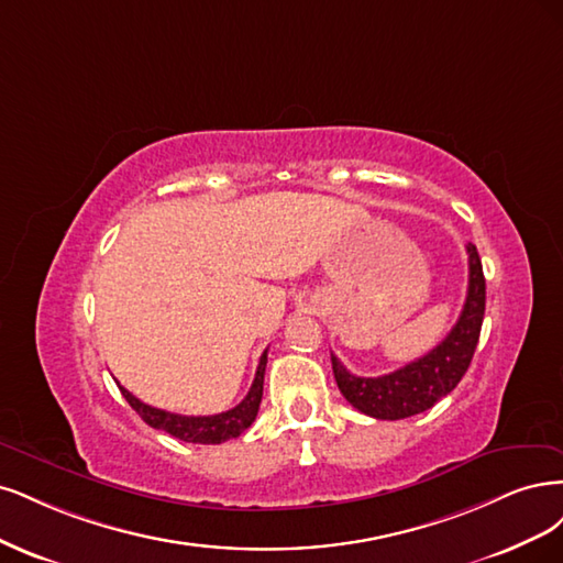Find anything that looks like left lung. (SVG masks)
<instances>
[{
    "label": "left lung",
    "instance_id": "obj_1",
    "mask_svg": "<svg viewBox=\"0 0 563 563\" xmlns=\"http://www.w3.org/2000/svg\"><path fill=\"white\" fill-rule=\"evenodd\" d=\"M467 297L459 322L428 355L384 376H355L332 355V369L341 395L362 413L380 421L416 416L440 402L459 386L473 362L486 306V283L477 247L467 243Z\"/></svg>",
    "mask_w": 563,
    "mask_h": 563
}]
</instances>
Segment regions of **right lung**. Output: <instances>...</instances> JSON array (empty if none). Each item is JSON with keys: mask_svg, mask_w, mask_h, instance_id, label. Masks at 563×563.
<instances>
[{"mask_svg": "<svg viewBox=\"0 0 563 563\" xmlns=\"http://www.w3.org/2000/svg\"><path fill=\"white\" fill-rule=\"evenodd\" d=\"M264 372H266V351L260 357V367L255 374V380L245 395V400L241 405H235L229 411L214 413V416H183V413H170L156 409L152 405L140 402L133 393L119 386L129 405L140 413V419L156 428L173 434V438L191 442V444H222L227 440L239 438L241 432H245L252 421L257 419L260 402H262V390H264Z\"/></svg>", "mask_w": 563, "mask_h": 563, "instance_id": "obj_1", "label": "right lung"}]
</instances>
